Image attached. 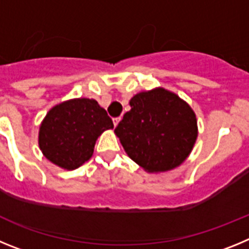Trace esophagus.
<instances>
[{"instance_id":"esophagus-1","label":"esophagus","mask_w":249,"mask_h":249,"mask_svg":"<svg viewBox=\"0 0 249 249\" xmlns=\"http://www.w3.org/2000/svg\"><path fill=\"white\" fill-rule=\"evenodd\" d=\"M120 121H121V118H114V120H113V124H114V127L117 126L118 123H120Z\"/></svg>"}]
</instances>
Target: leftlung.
<instances>
[{
    "label": "left lung",
    "mask_w": 249,
    "mask_h": 249,
    "mask_svg": "<svg viewBox=\"0 0 249 249\" xmlns=\"http://www.w3.org/2000/svg\"><path fill=\"white\" fill-rule=\"evenodd\" d=\"M129 106L114 129L128 157L148 173L181 166L198 136L191 106L162 87L135 94Z\"/></svg>",
    "instance_id": "8db88e82"
}]
</instances>
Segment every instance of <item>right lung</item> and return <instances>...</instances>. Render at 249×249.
Segmentation results:
<instances>
[{"mask_svg":"<svg viewBox=\"0 0 249 249\" xmlns=\"http://www.w3.org/2000/svg\"><path fill=\"white\" fill-rule=\"evenodd\" d=\"M112 128V120L97 101L72 98L47 112L39 124L38 146L50 162L73 171L92 157L97 138Z\"/></svg>","mask_w":249,"mask_h":249,"instance_id":"1","label":"right lung"}]
</instances>
